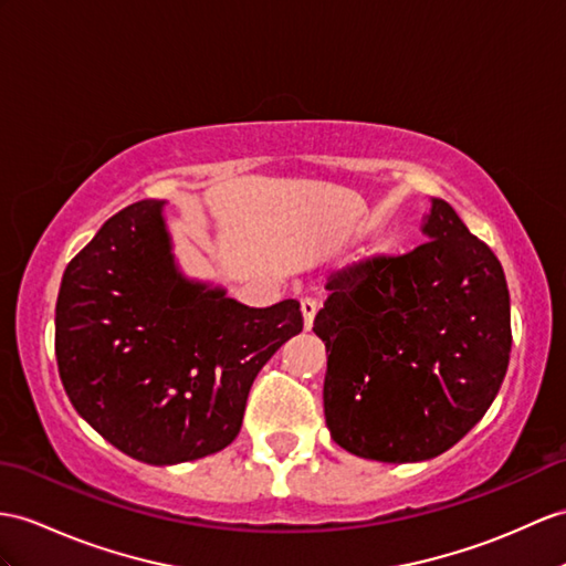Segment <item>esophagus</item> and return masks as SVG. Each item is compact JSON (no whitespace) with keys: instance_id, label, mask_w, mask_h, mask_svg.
<instances>
[{"instance_id":"1","label":"esophagus","mask_w":566,"mask_h":566,"mask_svg":"<svg viewBox=\"0 0 566 566\" xmlns=\"http://www.w3.org/2000/svg\"><path fill=\"white\" fill-rule=\"evenodd\" d=\"M300 307H302V319H305V328L310 331L312 324H314L316 310H319V302H316L314 297H302L300 300Z\"/></svg>"}]
</instances>
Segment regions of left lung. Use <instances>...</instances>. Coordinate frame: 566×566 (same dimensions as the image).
<instances>
[{"label":"left lung","instance_id":"8db88e82","mask_svg":"<svg viewBox=\"0 0 566 566\" xmlns=\"http://www.w3.org/2000/svg\"><path fill=\"white\" fill-rule=\"evenodd\" d=\"M422 230L430 240L416 250L331 273L314 319L331 437L371 461L451 449L492 406L512 353L500 259L442 199Z\"/></svg>","mask_w":566,"mask_h":566}]
</instances>
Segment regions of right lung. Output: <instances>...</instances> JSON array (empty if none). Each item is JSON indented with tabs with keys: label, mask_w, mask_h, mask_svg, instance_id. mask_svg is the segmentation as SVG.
Here are the masks:
<instances>
[{
	"label": "right lung",
	"mask_w": 566,
	"mask_h": 566,
	"mask_svg": "<svg viewBox=\"0 0 566 566\" xmlns=\"http://www.w3.org/2000/svg\"><path fill=\"white\" fill-rule=\"evenodd\" d=\"M160 201H136L64 271L54 355L69 401L127 457L170 465L238 437L252 384L302 331L297 300L244 307L177 273Z\"/></svg>",
	"instance_id": "obj_1"
}]
</instances>
